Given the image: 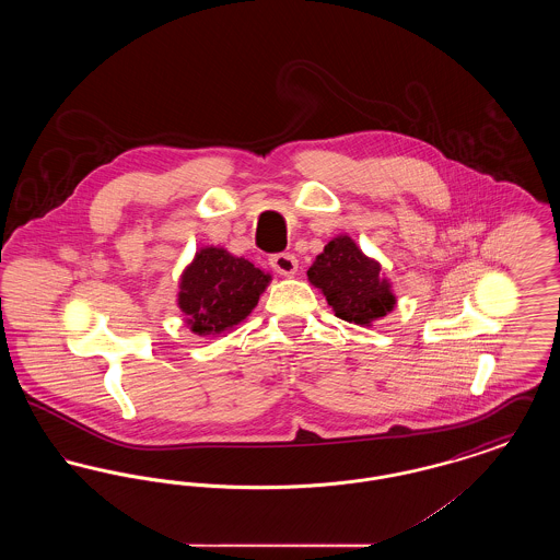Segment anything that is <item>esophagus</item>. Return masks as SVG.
<instances>
[{
	"mask_svg": "<svg viewBox=\"0 0 560 560\" xmlns=\"http://www.w3.org/2000/svg\"><path fill=\"white\" fill-rule=\"evenodd\" d=\"M270 267L283 277H292L298 272V258L293 254H288V252L275 254V256H270Z\"/></svg>",
	"mask_w": 560,
	"mask_h": 560,
	"instance_id": "34e87169",
	"label": "esophagus"
}]
</instances>
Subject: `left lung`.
I'll return each instance as SVG.
<instances>
[{
	"label": "left lung",
	"mask_w": 560,
	"mask_h": 560,
	"mask_svg": "<svg viewBox=\"0 0 560 560\" xmlns=\"http://www.w3.org/2000/svg\"><path fill=\"white\" fill-rule=\"evenodd\" d=\"M380 270V265L368 258L354 241L340 235L325 245L306 275L323 292L336 317L370 325L372 320L386 317L397 304L388 279H384Z\"/></svg>",
	"instance_id": "obj_1"
}]
</instances>
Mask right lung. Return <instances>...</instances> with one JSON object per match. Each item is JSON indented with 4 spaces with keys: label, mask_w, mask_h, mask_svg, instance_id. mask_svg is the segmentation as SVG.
<instances>
[{
    "label": "right lung",
    "mask_w": 560,
    "mask_h": 560,
    "mask_svg": "<svg viewBox=\"0 0 560 560\" xmlns=\"http://www.w3.org/2000/svg\"><path fill=\"white\" fill-rule=\"evenodd\" d=\"M270 275L222 247H203L195 254L180 279L178 306L190 331L215 336L240 325L267 290Z\"/></svg>",
    "instance_id": "obj_1"
}]
</instances>
